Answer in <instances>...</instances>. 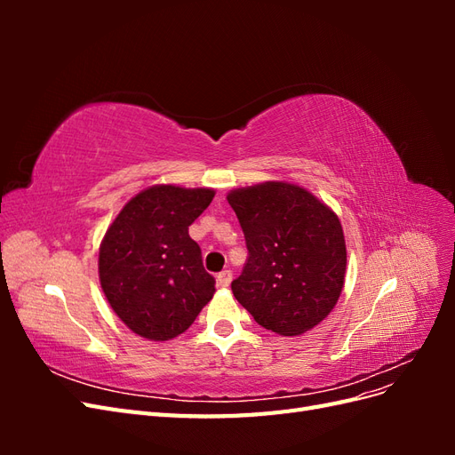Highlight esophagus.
I'll return each mask as SVG.
<instances>
[{"mask_svg":"<svg viewBox=\"0 0 455 455\" xmlns=\"http://www.w3.org/2000/svg\"><path fill=\"white\" fill-rule=\"evenodd\" d=\"M231 279H233V273L229 269H224V271H220L216 275V283H218V286H222V288H228Z\"/></svg>","mask_w":455,"mask_h":455,"instance_id":"34e87169","label":"esophagus"}]
</instances>
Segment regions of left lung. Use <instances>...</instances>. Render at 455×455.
I'll use <instances>...</instances> for the list:
<instances>
[{
  "label": "left lung",
  "mask_w": 455,
  "mask_h": 455,
  "mask_svg": "<svg viewBox=\"0 0 455 455\" xmlns=\"http://www.w3.org/2000/svg\"><path fill=\"white\" fill-rule=\"evenodd\" d=\"M228 203L249 249L243 273L231 283L239 304L281 336H299L326 319L347 266L334 211L288 182L233 189Z\"/></svg>",
  "instance_id": "left-lung-1"
}]
</instances>
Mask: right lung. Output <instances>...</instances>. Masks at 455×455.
Masks as SVG:
<instances>
[{"label": "right lung", "mask_w": 455, "mask_h": 455, "mask_svg": "<svg viewBox=\"0 0 455 455\" xmlns=\"http://www.w3.org/2000/svg\"><path fill=\"white\" fill-rule=\"evenodd\" d=\"M212 197L209 188H148L108 228L99 254L100 284L134 334L172 339L212 299L216 281L188 233Z\"/></svg>", "instance_id": "1"}]
</instances>
